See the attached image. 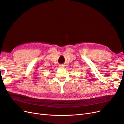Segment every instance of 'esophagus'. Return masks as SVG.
Instances as JSON below:
<instances>
[{"label":"esophagus","instance_id":"obj_1","mask_svg":"<svg viewBox=\"0 0 124 124\" xmlns=\"http://www.w3.org/2000/svg\"><path fill=\"white\" fill-rule=\"evenodd\" d=\"M59 68L60 69H64L65 68V65H60Z\"/></svg>","mask_w":124,"mask_h":124}]
</instances>
